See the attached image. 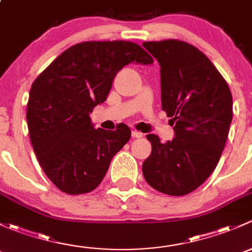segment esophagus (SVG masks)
Masks as SVG:
<instances>
[{"mask_svg": "<svg viewBox=\"0 0 252 252\" xmlns=\"http://www.w3.org/2000/svg\"><path fill=\"white\" fill-rule=\"evenodd\" d=\"M131 134H132V137H133V138H142V137H143V133L136 131V129H133V131L131 132Z\"/></svg>", "mask_w": 252, "mask_h": 252, "instance_id": "esophagus-1", "label": "esophagus"}]
</instances>
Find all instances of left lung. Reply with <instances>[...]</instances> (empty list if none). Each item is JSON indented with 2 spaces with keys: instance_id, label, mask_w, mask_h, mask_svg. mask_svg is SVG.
Masks as SVG:
<instances>
[{
  "instance_id": "left-lung-1",
  "label": "left lung",
  "mask_w": 252,
  "mask_h": 252,
  "mask_svg": "<svg viewBox=\"0 0 252 252\" xmlns=\"http://www.w3.org/2000/svg\"><path fill=\"white\" fill-rule=\"evenodd\" d=\"M160 65L161 105L175 138L148 134L152 154L142 171L150 187L167 195L195 190L216 168L233 118L232 93L210 59L187 42H144Z\"/></svg>"
}]
</instances>
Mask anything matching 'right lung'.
<instances>
[{"label":"right lung","instance_id":"1","mask_svg":"<svg viewBox=\"0 0 252 252\" xmlns=\"http://www.w3.org/2000/svg\"><path fill=\"white\" fill-rule=\"evenodd\" d=\"M149 65L152 57L128 41H90L64 51L38 75L29 93L27 121L43 172L71 195L97 188L131 129L94 128L90 114L107 99L127 64Z\"/></svg>","mask_w":252,"mask_h":252}]
</instances>
